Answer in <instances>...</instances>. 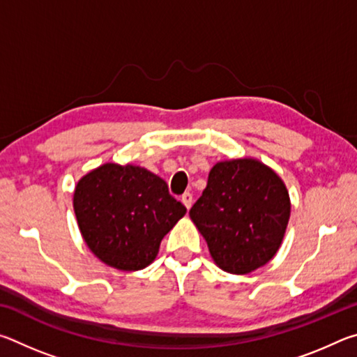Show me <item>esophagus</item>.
<instances>
[{"instance_id": "1", "label": "esophagus", "mask_w": 357, "mask_h": 357, "mask_svg": "<svg viewBox=\"0 0 357 357\" xmlns=\"http://www.w3.org/2000/svg\"><path fill=\"white\" fill-rule=\"evenodd\" d=\"M192 200H193V197H192V193L190 192H185L183 197H181V202L184 203V206L187 208V209H190V206H192Z\"/></svg>"}]
</instances>
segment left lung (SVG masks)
<instances>
[{
  "mask_svg": "<svg viewBox=\"0 0 357 357\" xmlns=\"http://www.w3.org/2000/svg\"><path fill=\"white\" fill-rule=\"evenodd\" d=\"M289 197L277 174L253 159L219 162L190 209L211 257L231 274H247L279 250L289 219Z\"/></svg>",
  "mask_w": 357,
  "mask_h": 357,
  "instance_id": "obj_1",
  "label": "left lung"
}]
</instances>
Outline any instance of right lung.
<instances>
[{"label": "right lung", "instance_id": "1", "mask_svg": "<svg viewBox=\"0 0 357 357\" xmlns=\"http://www.w3.org/2000/svg\"><path fill=\"white\" fill-rule=\"evenodd\" d=\"M74 209L84 243L119 271L153 263L160 241L185 214L164 179L142 167L118 164L102 165L78 181Z\"/></svg>", "mask_w": 357, "mask_h": 357}]
</instances>
